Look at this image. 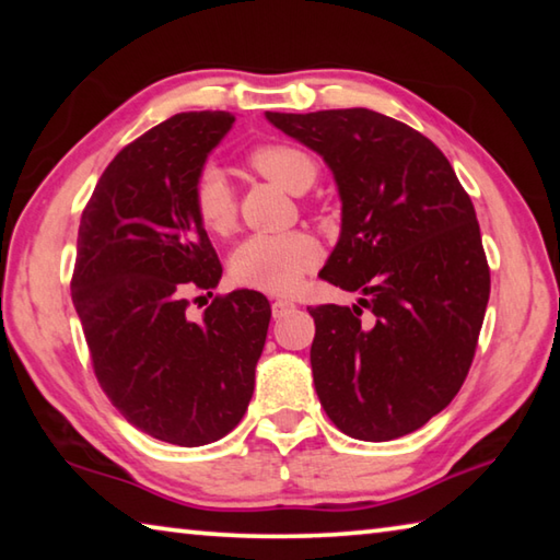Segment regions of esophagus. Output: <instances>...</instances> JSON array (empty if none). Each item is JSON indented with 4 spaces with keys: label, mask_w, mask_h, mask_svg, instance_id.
<instances>
[{
    "label": "esophagus",
    "mask_w": 560,
    "mask_h": 560,
    "mask_svg": "<svg viewBox=\"0 0 560 560\" xmlns=\"http://www.w3.org/2000/svg\"><path fill=\"white\" fill-rule=\"evenodd\" d=\"M293 308H296V303L287 301V299H277V301L271 303V314H273V318H283L287 314H291Z\"/></svg>",
    "instance_id": "1"
}]
</instances>
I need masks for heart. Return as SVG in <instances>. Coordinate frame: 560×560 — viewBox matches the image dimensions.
<instances>
[{
  "mask_svg": "<svg viewBox=\"0 0 560 560\" xmlns=\"http://www.w3.org/2000/svg\"><path fill=\"white\" fill-rule=\"evenodd\" d=\"M249 165L261 177L293 195H303L316 183L318 165L306 150L289 143H267L249 153ZM192 205L200 222L214 234L232 230L236 202L226 175L207 165L195 179ZM320 259V246L306 232L254 234L232 252L230 273L236 283L267 293H289Z\"/></svg>",
  "mask_w": 560,
  "mask_h": 560,
  "instance_id": "heart-1",
  "label": "heart"
}]
</instances>
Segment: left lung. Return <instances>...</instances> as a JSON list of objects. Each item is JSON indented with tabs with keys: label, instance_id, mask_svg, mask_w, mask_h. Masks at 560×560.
Listing matches in <instances>:
<instances>
[{
	"label": "left lung",
	"instance_id": "8db88e82",
	"mask_svg": "<svg viewBox=\"0 0 560 560\" xmlns=\"http://www.w3.org/2000/svg\"><path fill=\"white\" fill-rule=\"evenodd\" d=\"M267 120L324 158L343 205L320 279L360 299L308 308L318 400L348 438L420 430L459 393L489 301L469 195L432 140L383 113L267 110Z\"/></svg>",
	"mask_w": 560,
	"mask_h": 560
}]
</instances>
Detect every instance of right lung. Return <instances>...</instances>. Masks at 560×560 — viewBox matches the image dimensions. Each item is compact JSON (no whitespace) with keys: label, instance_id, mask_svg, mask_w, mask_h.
I'll return each instance as SVG.
<instances>
[{"label":"right lung","instance_id":"right-lung-1","mask_svg":"<svg viewBox=\"0 0 560 560\" xmlns=\"http://www.w3.org/2000/svg\"><path fill=\"white\" fill-rule=\"evenodd\" d=\"M232 126L224 110L177 113L122 148L75 246L71 296L103 393L132 428L179 447L240 424L271 318L267 296L249 289L187 318L189 287L222 279L192 187Z\"/></svg>","mask_w":560,"mask_h":560}]
</instances>
